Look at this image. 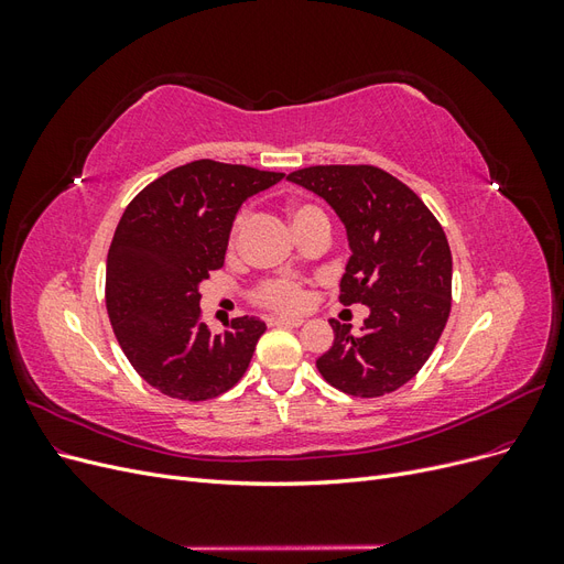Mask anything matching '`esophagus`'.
Segmentation results:
<instances>
[{
  "label": "esophagus",
  "mask_w": 564,
  "mask_h": 564,
  "mask_svg": "<svg viewBox=\"0 0 564 564\" xmlns=\"http://www.w3.org/2000/svg\"><path fill=\"white\" fill-rule=\"evenodd\" d=\"M301 317H268V327H301Z\"/></svg>",
  "instance_id": "esophagus-1"
}]
</instances>
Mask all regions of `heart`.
<instances>
[{"instance_id": "obj_1", "label": "heart", "mask_w": 564, "mask_h": 564, "mask_svg": "<svg viewBox=\"0 0 564 564\" xmlns=\"http://www.w3.org/2000/svg\"><path fill=\"white\" fill-rule=\"evenodd\" d=\"M313 212H317L311 204H292L289 207V220H292V226L296 228L305 216H311ZM245 224V216H240L235 220L232 226V245H235V237L240 226ZM253 301L263 305L268 311H278V313H296L301 308H305V303H308V292H305V284L292 278H270L263 280L259 286H256L253 292Z\"/></svg>"}]
</instances>
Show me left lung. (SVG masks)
I'll return each mask as SVG.
<instances>
[{"label": "left lung", "instance_id": "8db88e82", "mask_svg": "<svg viewBox=\"0 0 564 564\" xmlns=\"http://www.w3.org/2000/svg\"><path fill=\"white\" fill-rule=\"evenodd\" d=\"M286 178L344 220L352 256L338 301L369 308L360 334L329 319L334 346L317 360L322 379L352 398L398 390L429 360L452 311L445 230L412 187L379 166L322 164Z\"/></svg>", "mask_w": 564, "mask_h": 564}]
</instances>
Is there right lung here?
I'll return each mask as SVG.
<instances>
[{
	"mask_svg": "<svg viewBox=\"0 0 564 564\" xmlns=\"http://www.w3.org/2000/svg\"><path fill=\"white\" fill-rule=\"evenodd\" d=\"M282 176L197 160L145 185L119 218L106 268L110 324L131 367L164 395L212 400L245 377L265 322L235 317L214 334L199 282L224 268L242 202Z\"/></svg>",
	"mask_w": 564,
	"mask_h": 564,
	"instance_id": "right-lung-1",
	"label": "right lung"
}]
</instances>
